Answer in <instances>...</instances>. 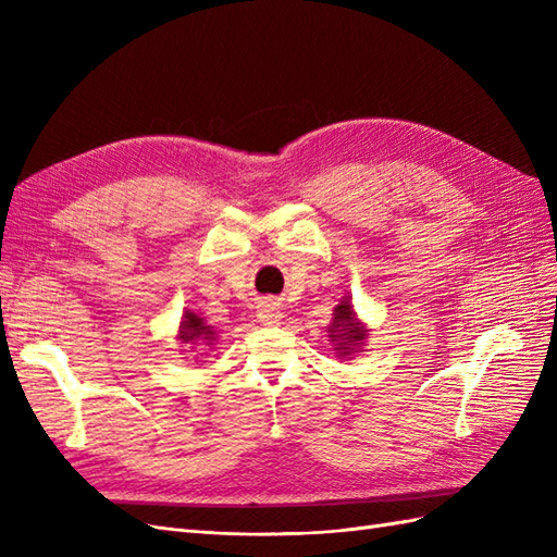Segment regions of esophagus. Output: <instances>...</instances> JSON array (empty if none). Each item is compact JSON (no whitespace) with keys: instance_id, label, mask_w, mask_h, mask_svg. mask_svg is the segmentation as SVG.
I'll use <instances>...</instances> for the list:
<instances>
[{"instance_id":"34e87169","label":"esophagus","mask_w":557,"mask_h":557,"mask_svg":"<svg viewBox=\"0 0 557 557\" xmlns=\"http://www.w3.org/2000/svg\"><path fill=\"white\" fill-rule=\"evenodd\" d=\"M281 318H283V309H281L278 301L264 299L262 305H260V309H258V320H260V323L262 325H276Z\"/></svg>"}]
</instances>
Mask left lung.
I'll return each instance as SVG.
<instances>
[{"mask_svg": "<svg viewBox=\"0 0 557 557\" xmlns=\"http://www.w3.org/2000/svg\"><path fill=\"white\" fill-rule=\"evenodd\" d=\"M327 336L339 358L356 356V352H362V348L367 346L364 342L369 336V327L358 318L348 295H344L339 305L334 307L332 323L327 325Z\"/></svg>", "mask_w": 557, "mask_h": 557, "instance_id": "1", "label": "left lung"}]
</instances>
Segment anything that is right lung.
<instances>
[{
  "mask_svg": "<svg viewBox=\"0 0 557 557\" xmlns=\"http://www.w3.org/2000/svg\"><path fill=\"white\" fill-rule=\"evenodd\" d=\"M215 332L211 325L205 323V318L197 315L195 311H183L181 315V323H178V332H176V339L188 346L190 352H195V362H197V356H205V350L213 348L215 344Z\"/></svg>",
  "mask_w": 557,
  "mask_h": 557,
  "instance_id": "1",
  "label": "right lung"
}]
</instances>
